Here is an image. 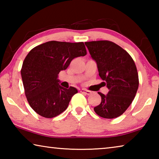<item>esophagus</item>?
Masks as SVG:
<instances>
[{
  "label": "esophagus",
  "mask_w": 159,
  "mask_h": 159,
  "mask_svg": "<svg viewBox=\"0 0 159 159\" xmlns=\"http://www.w3.org/2000/svg\"><path fill=\"white\" fill-rule=\"evenodd\" d=\"M80 93H85V94H86V95H90V94H91V91L85 90V89H81L80 90Z\"/></svg>",
  "instance_id": "esophagus-1"
}]
</instances>
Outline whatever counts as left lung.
I'll return each mask as SVG.
<instances>
[{
	"label": "left lung",
	"instance_id": "left-lung-1",
	"mask_svg": "<svg viewBox=\"0 0 159 159\" xmlns=\"http://www.w3.org/2000/svg\"><path fill=\"white\" fill-rule=\"evenodd\" d=\"M91 57L98 64L99 76L109 89L94 111L104 118L120 116L130 105L139 86L138 70L127 51L109 41L85 42Z\"/></svg>",
	"mask_w": 159,
	"mask_h": 159
}]
</instances>
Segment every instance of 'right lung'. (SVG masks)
I'll return each instance as SVG.
<instances>
[{"label":"right lung","mask_w":159,"mask_h":159,"mask_svg":"<svg viewBox=\"0 0 159 159\" xmlns=\"http://www.w3.org/2000/svg\"><path fill=\"white\" fill-rule=\"evenodd\" d=\"M87 54L83 42L52 41L37 45L26 55L21 69L25 93L29 105L38 114L50 118L66 110L78 93L59 84L58 74L74 58Z\"/></svg>","instance_id":"add662e5"}]
</instances>
